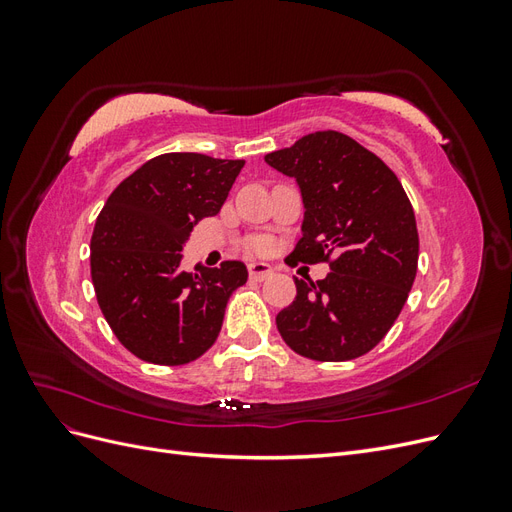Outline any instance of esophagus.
<instances>
[{
  "label": "esophagus",
  "instance_id": "esophagus-1",
  "mask_svg": "<svg viewBox=\"0 0 512 512\" xmlns=\"http://www.w3.org/2000/svg\"><path fill=\"white\" fill-rule=\"evenodd\" d=\"M247 273H250L252 282H265L273 275V269L265 265V262H252V265L247 267Z\"/></svg>",
  "mask_w": 512,
  "mask_h": 512
}]
</instances>
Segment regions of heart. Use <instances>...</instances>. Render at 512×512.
Returning a JSON list of instances; mask_svg holds the SVG:
<instances>
[{
	"label": "heart",
	"mask_w": 512,
	"mask_h": 512,
	"mask_svg": "<svg viewBox=\"0 0 512 512\" xmlns=\"http://www.w3.org/2000/svg\"><path fill=\"white\" fill-rule=\"evenodd\" d=\"M250 250L256 252V254H265V252H267V243H265V241H254V243L250 245Z\"/></svg>",
	"instance_id": "obj_1"
}]
</instances>
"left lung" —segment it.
<instances>
[{
	"label": "left lung",
	"mask_w": 512,
	"mask_h": 512,
	"mask_svg": "<svg viewBox=\"0 0 512 512\" xmlns=\"http://www.w3.org/2000/svg\"><path fill=\"white\" fill-rule=\"evenodd\" d=\"M267 164L299 183L303 237L286 262H327L324 280H294L297 297L275 318L284 342L324 363L376 348L404 309L418 267L410 198L393 170L354 138L322 130Z\"/></svg>",
	"instance_id": "1"
}]
</instances>
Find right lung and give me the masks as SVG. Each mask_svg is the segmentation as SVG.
<instances>
[{"label":"right lung","instance_id":"1","mask_svg":"<svg viewBox=\"0 0 512 512\" xmlns=\"http://www.w3.org/2000/svg\"><path fill=\"white\" fill-rule=\"evenodd\" d=\"M243 160L162 153L123 179L91 235V282L115 337L138 359L183 365L220 335L230 294L247 282L241 260L181 271L192 228L218 215Z\"/></svg>","mask_w":512,"mask_h":512}]
</instances>
